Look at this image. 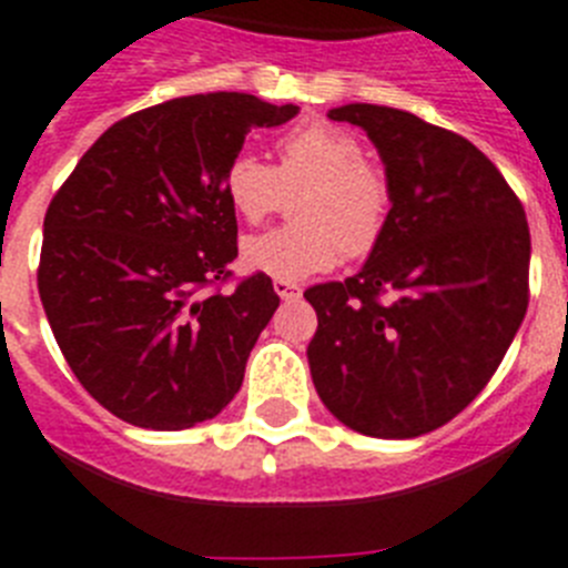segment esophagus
I'll use <instances>...</instances> for the list:
<instances>
[{
    "instance_id": "esophagus-1",
    "label": "esophagus",
    "mask_w": 568,
    "mask_h": 568,
    "mask_svg": "<svg viewBox=\"0 0 568 568\" xmlns=\"http://www.w3.org/2000/svg\"><path fill=\"white\" fill-rule=\"evenodd\" d=\"M274 291H277L283 300H297L300 294H303V288H300L294 280H274Z\"/></svg>"
}]
</instances>
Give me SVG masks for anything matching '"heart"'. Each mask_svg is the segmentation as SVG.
I'll return each instance as SVG.
<instances>
[{
  "label": "heart",
  "mask_w": 568,
  "mask_h": 568,
  "mask_svg": "<svg viewBox=\"0 0 568 568\" xmlns=\"http://www.w3.org/2000/svg\"><path fill=\"white\" fill-rule=\"evenodd\" d=\"M223 191L240 220L256 225L283 211L291 194L294 225L248 236L243 263L277 280H305L334 268L343 254L366 256L386 234L392 189L366 160L352 131L305 122L277 140V165L251 151L231 156Z\"/></svg>",
  "instance_id": "b5f03b06"
}]
</instances>
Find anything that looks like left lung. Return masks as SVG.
<instances>
[{
    "instance_id": "1",
    "label": "left lung",
    "mask_w": 568,
    "mask_h": 568,
    "mask_svg": "<svg viewBox=\"0 0 568 568\" xmlns=\"http://www.w3.org/2000/svg\"><path fill=\"white\" fill-rule=\"evenodd\" d=\"M368 134L392 211L345 283L305 291L314 388L348 428L406 440L446 426L486 388L529 305L526 211L489 156L386 105L332 108Z\"/></svg>"
}]
</instances>
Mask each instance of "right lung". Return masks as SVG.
Masks as SVG:
<instances>
[{
  "mask_svg": "<svg viewBox=\"0 0 568 568\" xmlns=\"http://www.w3.org/2000/svg\"><path fill=\"white\" fill-rule=\"evenodd\" d=\"M251 93H194L113 122L48 205L39 297L68 366L120 420L180 432L223 412L277 312L271 277L225 283L236 214L223 191L251 128L297 116Z\"/></svg>",
  "mask_w": 568,
  "mask_h": 568,
  "instance_id": "add662e5",
  "label": "right lung"
}]
</instances>
